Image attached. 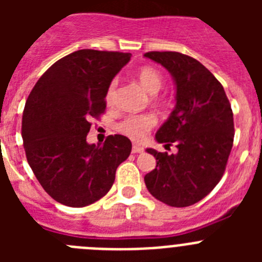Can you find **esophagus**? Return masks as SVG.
<instances>
[{"mask_svg":"<svg viewBox=\"0 0 262 262\" xmlns=\"http://www.w3.org/2000/svg\"><path fill=\"white\" fill-rule=\"evenodd\" d=\"M143 151H144V149H143V147H140V145H138V144H134L133 154H142Z\"/></svg>","mask_w":262,"mask_h":262,"instance_id":"1","label":"esophagus"}]
</instances>
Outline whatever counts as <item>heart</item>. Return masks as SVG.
Segmentation results:
<instances>
[{
  "label": "heart",
  "mask_w": 262,
  "mask_h": 262,
  "mask_svg": "<svg viewBox=\"0 0 262 262\" xmlns=\"http://www.w3.org/2000/svg\"><path fill=\"white\" fill-rule=\"evenodd\" d=\"M138 78L140 81V84L143 85L147 92L149 93H157L161 86H163L164 78L163 75L160 73L154 67H143L139 69L138 72ZM117 86H118V80L114 78L108 84L107 89H106L105 99L107 105H113L115 99V94H117ZM156 124V118L152 114H135V115H128L124 118L119 124H118V129L123 135L128 136L133 140H142L145 136V134Z\"/></svg>",
  "instance_id": "1"
}]
</instances>
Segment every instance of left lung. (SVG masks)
<instances>
[{"label": "left lung", "mask_w": 262, "mask_h": 262, "mask_svg": "<svg viewBox=\"0 0 262 262\" xmlns=\"http://www.w3.org/2000/svg\"><path fill=\"white\" fill-rule=\"evenodd\" d=\"M165 67L177 88L174 110L156 134L159 143L177 147L157 152L156 168L144 177L148 191L165 205L186 207L203 200L221 181L233 144V114L219 81L198 60L180 52L144 53Z\"/></svg>", "instance_id": "obj_1"}]
</instances>
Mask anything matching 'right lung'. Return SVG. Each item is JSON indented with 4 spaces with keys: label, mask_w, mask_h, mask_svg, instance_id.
<instances>
[{
    "label": "right lung",
    "mask_w": 262,
    "mask_h": 262,
    "mask_svg": "<svg viewBox=\"0 0 262 262\" xmlns=\"http://www.w3.org/2000/svg\"><path fill=\"white\" fill-rule=\"evenodd\" d=\"M131 53L80 50L41 75L25 105L22 138L27 161L46 193L69 207H84L111 189L133 144L110 135L88 144L90 119L106 110V89Z\"/></svg>",
    "instance_id": "1"
}]
</instances>
